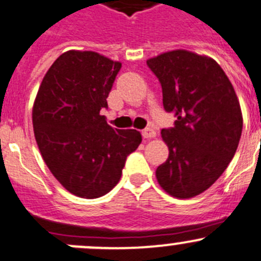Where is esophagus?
I'll list each match as a JSON object with an SVG mask.
<instances>
[{"label": "esophagus", "instance_id": "esophagus-1", "mask_svg": "<svg viewBox=\"0 0 261 261\" xmlns=\"http://www.w3.org/2000/svg\"><path fill=\"white\" fill-rule=\"evenodd\" d=\"M141 135H143L144 139H151V138H155V131L153 128L148 127V128H144L141 131Z\"/></svg>", "mask_w": 261, "mask_h": 261}]
</instances>
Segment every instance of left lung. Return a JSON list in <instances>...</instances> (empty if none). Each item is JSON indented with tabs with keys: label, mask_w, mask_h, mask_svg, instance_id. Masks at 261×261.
Returning a JSON list of instances; mask_svg holds the SVG:
<instances>
[{
	"label": "left lung",
	"mask_w": 261,
	"mask_h": 261,
	"mask_svg": "<svg viewBox=\"0 0 261 261\" xmlns=\"http://www.w3.org/2000/svg\"><path fill=\"white\" fill-rule=\"evenodd\" d=\"M158 77L163 107L177 120L163 128L168 158L156 168L162 189L177 199L194 198L221 177L242 133V113L231 82L213 58L185 49L146 61Z\"/></svg>",
	"instance_id": "left-lung-1"
}]
</instances>
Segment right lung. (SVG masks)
I'll list each match as a JSON object with an SVG mask.
<instances>
[{"instance_id": "add662e5", "label": "right lung", "mask_w": 261, "mask_h": 261, "mask_svg": "<svg viewBox=\"0 0 261 261\" xmlns=\"http://www.w3.org/2000/svg\"><path fill=\"white\" fill-rule=\"evenodd\" d=\"M121 62L92 50H67L53 62L33 106L35 140L45 164L67 191L95 199L118 184L139 131L111 127L102 108Z\"/></svg>"}]
</instances>
